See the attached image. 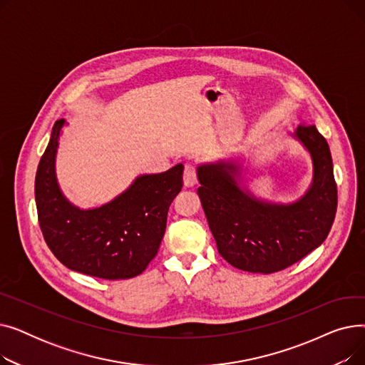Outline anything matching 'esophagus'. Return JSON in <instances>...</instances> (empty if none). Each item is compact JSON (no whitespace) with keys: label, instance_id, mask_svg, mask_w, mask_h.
I'll return each mask as SVG.
<instances>
[{"label":"esophagus","instance_id":"esophagus-1","mask_svg":"<svg viewBox=\"0 0 365 365\" xmlns=\"http://www.w3.org/2000/svg\"><path fill=\"white\" fill-rule=\"evenodd\" d=\"M197 183V171L194 165H185V171H183V185L186 187H192Z\"/></svg>","mask_w":365,"mask_h":365}]
</instances>
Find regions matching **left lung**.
<instances>
[{
  "label": "left lung",
  "instance_id": "obj_1",
  "mask_svg": "<svg viewBox=\"0 0 365 365\" xmlns=\"http://www.w3.org/2000/svg\"><path fill=\"white\" fill-rule=\"evenodd\" d=\"M290 136L309 152L312 182L296 201L282 204L255 197L242 183L240 160L197 167L198 197L220 256L237 269L272 274L308 256L327 238L337 208V186L327 140L315 125Z\"/></svg>",
  "mask_w": 365,
  "mask_h": 365
}]
</instances>
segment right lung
I'll use <instances>...</instances> for the list:
<instances>
[{
  "mask_svg": "<svg viewBox=\"0 0 365 365\" xmlns=\"http://www.w3.org/2000/svg\"><path fill=\"white\" fill-rule=\"evenodd\" d=\"M65 125V120L54 123L35 176L44 240L57 260L75 272L103 279L136 277L158 253L168 207L183 185V165L140 175L109 202L80 208L63 195L56 178V155Z\"/></svg>",
  "mask_w": 365,
  "mask_h": 365,
  "instance_id": "add662e5",
  "label": "right lung"
}]
</instances>
